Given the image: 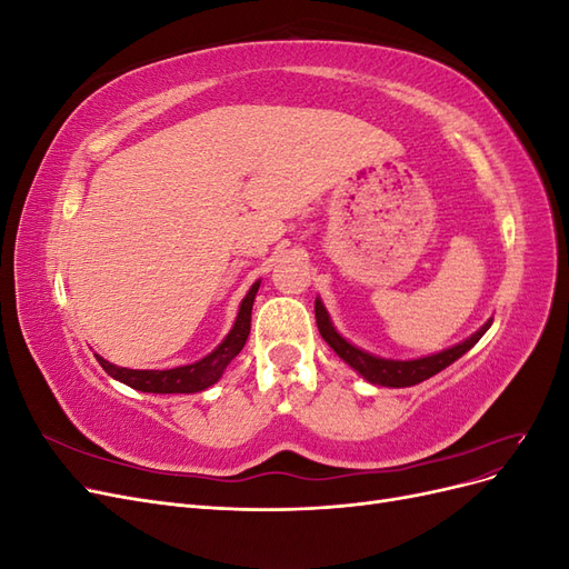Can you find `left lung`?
I'll return each instance as SVG.
<instances>
[{
	"label": "left lung",
	"mask_w": 569,
	"mask_h": 569,
	"mask_svg": "<svg viewBox=\"0 0 569 569\" xmlns=\"http://www.w3.org/2000/svg\"><path fill=\"white\" fill-rule=\"evenodd\" d=\"M316 322H318V330H320L322 339L330 343V347L337 351V356L341 360H347V363L363 375L368 382L380 385V387H412V385L429 380L432 375L441 372L443 368H449L453 360H458L465 351H470L491 325V320H489L470 339H465L462 343H458V347L446 349L441 353L418 358V360H385V358H377V356H370L366 351L351 347L347 339L339 337L330 322V316H327L325 306L320 301H316Z\"/></svg>",
	"instance_id": "obj_1"
}]
</instances>
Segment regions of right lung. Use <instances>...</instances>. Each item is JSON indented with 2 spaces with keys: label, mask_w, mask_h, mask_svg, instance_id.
Listing matches in <instances>:
<instances>
[{
  "label": "right lung",
  "mask_w": 569,
  "mask_h": 569,
  "mask_svg": "<svg viewBox=\"0 0 569 569\" xmlns=\"http://www.w3.org/2000/svg\"><path fill=\"white\" fill-rule=\"evenodd\" d=\"M258 284H261V282H256L249 289V295L244 297L242 306H239L237 322L232 327V332L226 337V341H222L213 353L197 360V363L173 368V370H128V368L111 366L109 360L97 356L99 366L104 368L111 377H116L118 382H123V385H128L137 391L194 393V391L209 389L211 385H216L220 380V375H222V370L228 368L230 360L244 349V343H247L249 332H251V308H253Z\"/></svg>",
  "instance_id": "1"
}]
</instances>
